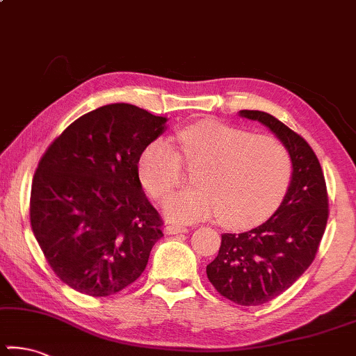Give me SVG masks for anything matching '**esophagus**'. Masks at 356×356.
<instances>
[{
	"label": "esophagus",
	"instance_id": "obj_1",
	"mask_svg": "<svg viewBox=\"0 0 356 356\" xmlns=\"http://www.w3.org/2000/svg\"><path fill=\"white\" fill-rule=\"evenodd\" d=\"M181 233H188V228H184V226H177V225L165 226V234H181Z\"/></svg>",
	"mask_w": 356,
	"mask_h": 356
}]
</instances>
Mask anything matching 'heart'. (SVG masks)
I'll list each match as a JSON object with an SVG mask.
<instances>
[{
  "mask_svg": "<svg viewBox=\"0 0 356 356\" xmlns=\"http://www.w3.org/2000/svg\"><path fill=\"white\" fill-rule=\"evenodd\" d=\"M179 154L194 173L195 188L163 200V215L175 223L220 215L228 228H250L280 207L292 178L287 149L275 138L250 135L215 120H200L177 131ZM173 144L156 140L143 149L138 175L152 197L170 193L181 178V159Z\"/></svg>",
  "mask_w": 356,
  "mask_h": 356,
  "instance_id": "obj_1",
  "label": "heart"
}]
</instances>
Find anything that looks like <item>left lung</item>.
Instances as JSON below:
<instances>
[{"label":"left lung","instance_id":"1","mask_svg":"<svg viewBox=\"0 0 356 356\" xmlns=\"http://www.w3.org/2000/svg\"><path fill=\"white\" fill-rule=\"evenodd\" d=\"M260 122L289 152L292 178L275 213L245 233L221 234L218 255L207 277L238 305H261L280 296L315 260L327 223V191L318 157L289 127L261 111H239Z\"/></svg>","mask_w":356,"mask_h":356}]
</instances>
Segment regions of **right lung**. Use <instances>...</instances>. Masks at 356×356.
<instances>
[{
	"label": "right lung",
	"instance_id": "1",
	"mask_svg": "<svg viewBox=\"0 0 356 356\" xmlns=\"http://www.w3.org/2000/svg\"><path fill=\"white\" fill-rule=\"evenodd\" d=\"M167 117L115 102L76 118L41 157L30 223L48 264L72 289L106 297L141 276L162 220L138 159Z\"/></svg>",
	"mask_w": 356,
	"mask_h": 356
}]
</instances>
